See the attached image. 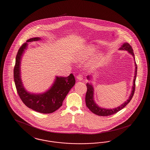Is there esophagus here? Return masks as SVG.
I'll return each mask as SVG.
<instances>
[{
    "mask_svg": "<svg viewBox=\"0 0 150 150\" xmlns=\"http://www.w3.org/2000/svg\"><path fill=\"white\" fill-rule=\"evenodd\" d=\"M77 79H78V80L79 81H81V80H83V75H81V74H79V75H78V76H77Z\"/></svg>",
    "mask_w": 150,
    "mask_h": 150,
    "instance_id": "34e87169",
    "label": "esophagus"
}]
</instances>
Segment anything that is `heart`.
Wrapping results in <instances>:
<instances>
[{
    "mask_svg": "<svg viewBox=\"0 0 150 150\" xmlns=\"http://www.w3.org/2000/svg\"><path fill=\"white\" fill-rule=\"evenodd\" d=\"M96 48L93 45H88L86 47L83 52L79 56V61H84L88 57L92 55L96 52ZM104 60V54L102 52H99L96 54L91 58L89 62L86 65V69L89 71H93L100 67Z\"/></svg>",
    "mask_w": 150,
    "mask_h": 150,
    "instance_id": "b5f03b06",
    "label": "heart"
}]
</instances>
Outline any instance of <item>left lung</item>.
Instances as JSON below:
<instances>
[{"instance_id": "obj_1", "label": "left lung", "mask_w": 150, "mask_h": 150, "mask_svg": "<svg viewBox=\"0 0 150 150\" xmlns=\"http://www.w3.org/2000/svg\"><path fill=\"white\" fill-rule=\"evenodd\" d=\"M119 50H127L128 51L129 54H130L134 58V64H135V74L134 76V80H133V86H132V90L131 91V93L129 97V98L126 100V102H124L120 106L116 107L114 108H105L103 107H100L97 105V103L95 102L94 100V88H93V84L90 83H86V87H87V92L86 93V106L88 107L93 113L94 114L97 115L99 116H107L109 115L114 114L117 113L118 111L121 110L124 107H125L132 100L134 91H135V86H136V76H137V67L135 61V58H134V54L133 53V50L132 48V47L128 43H124L122 45L121 47L119 49ZM93 78L92 75H88L87 76V79L89 80H92V79Z\"/></svg>"}]
</instances>
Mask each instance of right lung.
I'll use <instances>...</instances> for the list:
<instances>
[{"instance_id":"obj_1","label":"right lung","mask_w":150,"mask_h":150,"mask_svg":"<svg viewBox=\"0 0 150 150\" xmlns=\"http://www.w3.org/2000/svg\"><path fill=\"white\" fill-rule=\"evenodd\" d=\"M40 40L42 39L39 37L30 38L19 49L14 66V83L17 93L27 107L40 113L50 114L62 106L66 96L75 84V79L72 74L67 77L56 76L50 88L44 93H30L26 90L21 78L22 58L28 48V43Z\"/></svg>"}]
</instances>
